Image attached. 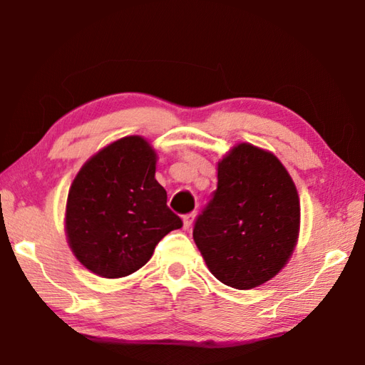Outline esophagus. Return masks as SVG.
<instances>
[{
	"label": "esophagus",
	"instance_id": "1",
	"mask_svg": "<svg viewBox=\"0 0 365 365\" xmlns=\"http://www.w3.org/2000/svg\"><path fill=\"white\" fill-rule=\"evenodd\" d=\"M193 220H195V212H190L187 215H183V227L190 228L191 224H193Z\"/></svg>",
	"mask_w": 365,
	"mask_h": 365
}]
</instances>
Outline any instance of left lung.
<instances>
[{"instance_id": "obj_1", "label": "left lung", "mask_w": 365, "mask_h": 365, "mask_svg": "<svg viewBox=\"0 0 365 365\" xmlns=\"http://www.w3.org/2000/svg\"><path fill=\"white\" fill-rule=\"evenodd\" d=\"M298 232L299 197L283 164L250 143L235 146L193 227L212 275L237 289L262 285L288 262Z\"/></svg>"}]
</instances>
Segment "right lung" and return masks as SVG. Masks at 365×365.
<instances>
[{"mask_svg":"<svg viewBox=\"0 0 365 365\" xmlns=\"http://www.w3.org/2000/svg\"><path fill=\"white\" fill-rule=\"evenodd\" d=\"M156 159L150 143L133 135L103 148L73 178L66 206L67 242L93 274H133L165 235L183 225L154 178Z\"/></svg>","mask_w":365,"mask_h":365,"instance_id":"right-lung-1","label":"right lung"}]
</instances>
